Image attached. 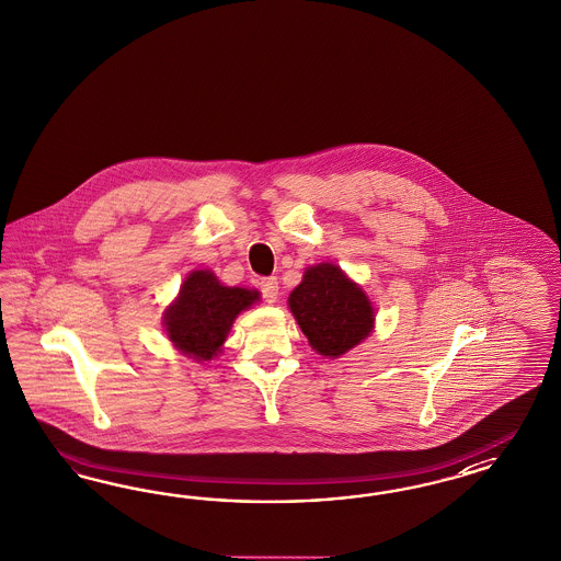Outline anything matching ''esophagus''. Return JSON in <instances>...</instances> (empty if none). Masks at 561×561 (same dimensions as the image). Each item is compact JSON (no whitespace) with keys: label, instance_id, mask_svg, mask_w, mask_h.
I'll use <instances>...</instances> for the list:
<instances>
[{"label":"esophagus","instance_id":"1","mask_svg":"<svg viewBox=\"0 0 561 561\" xmlns=\"http://www.w3.org/2000/svg\"><path fill=\"white\" fill-rule=\"evenodd\" d=\"M260 293H262L264 301H268V304H274V301L278 299V280H276L274 276H268V278H262V280H260Z\"/></svg>","mask_w":561,"mask_h":561}]
</instances>
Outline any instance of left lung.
Instances as JSON below:
<instances>
[{"mask_svg": "<svg viewBox=\"0 0 561 561\" xmlns=\"http://www.w3.org/2000/svg\"><path fill=\"white\" fill-rule=\"evenodd\" d=\"M289 308L311 348L332 359L363 343L376 320L365 290L330 262L309 266Z\"/></svg>", "mask_w": 561, "mask_h": 561, "instance_id": "obj_1", "label": "left lung"}]
</instances>
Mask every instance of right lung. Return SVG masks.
Instances as JSON below:
<instances>
[{
    "instance_id": "right-lung-1",
    "label": "right lung",
    "mask_w": 561,
    "mask_h": 561,
    "mask_svg": "<svg viewBox=\"0 0 561 561\" xmlns=\"http://www.w3.org/2000/svg\"><path fill=\"white\" fill-rule=\"evenodd\" d=\"M257 299V290L220 285L215 272H190L178 299L164 309L167 336L183 355L210 362L220 353L237 316Z\"/></svg>"
}]
</instances>
